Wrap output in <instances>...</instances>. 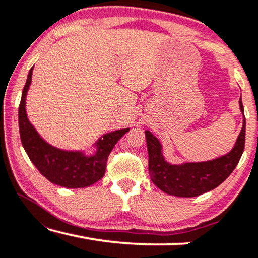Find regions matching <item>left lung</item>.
Returning a JSON list of instances; mask_svg holds the SVG:
<instances>
[{
    "label": "left lung",
    "instance_id": "1",
    "mask_svg": "<svg viewBox=\"0 0 258 258\" xmlns=\"http://www.w3.org/2000/svg\"><path fill=\"white\" fill-rule=\"evenodd\" d=\"M239 108L244 115L242 98ZM149 174L151 181L162 191L178 197H195L210 191L224 182L238 164L245 144V118L234 148L224 156L197 163L170 164L162 155V146L156 137L146 130Z\"/></svg>",
    "mask_w": 258,
    "mask_h": 258
}]
</instances>
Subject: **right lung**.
I'll list each match as a JSON object with an SVG mask.
<instances>
[{"label": "right lung", "instance_id": "right-lung-1", "mask_svg": "<svg viewBox=\"0 0 258 258\" xmlns=\"http://www.w3.org/2000/svg\"><path fill=\"white\" fill-rule=\"evenodd\" d=\"M34 67L29 70L19 107V126L21 142L30 161L48 181L64 188H84L100 181L104 176L109 154L118 140L129 129H121L105 134L96 142V153L87 156L81 151H66L48 144L26 112V97L31 83Z\"/></svg>", "mask_w": 258, "mask_h": 258}]
</instances>
